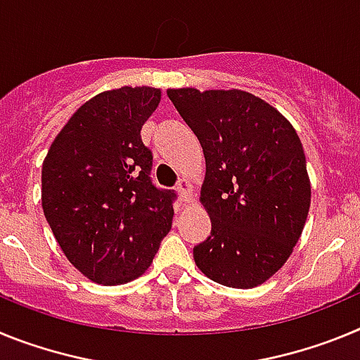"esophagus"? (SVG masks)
<instances>
[{
	"mask_svg": "<svg viewBox=\"0 0 360 360\" xmlns=\"http://www.w3.org/2000/svg\"><path fill=\"white\" fill-rule=\"evenodd\" d=\"M176 189H178V195H180V200H182V202H189L191 189H193V184H191V180L182 178V180L178 182Z\"/></svg>",
	"mask_w": 360,
	"mask_h": 360,
	"instance_id": "obj_1",
	"label": "esophagus"
}]
</instances>
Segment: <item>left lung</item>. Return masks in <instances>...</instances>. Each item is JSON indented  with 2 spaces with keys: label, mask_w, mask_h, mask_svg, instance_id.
Returning a JSON list of instances; mask_svg holds the SVG:
<instances>
[{
  "label": "left lung",
  "mask_w": 360,
  "mask_h": 360,
  "mask_svg": "<svg viewBox=\"0 0 360 360\" xmlns=\"http://www.w3.org/2000/svg\"><path fill=\"white\" fill-rule=\"evenodd\" d=\"M167 95L205 157L200 203L212 227L193 249L196 266L225 287H257L287 263L304 229L311 187L303 144L287 117L249 91Z\"/></svg>",
  "instance_id": "1"
}]
</instances>
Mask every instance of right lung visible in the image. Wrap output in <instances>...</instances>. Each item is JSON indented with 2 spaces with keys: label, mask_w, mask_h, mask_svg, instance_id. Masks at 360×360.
<instances>
[{
  "label": "right lung",
  "mask_w": 360,
  "mask_h": 360,
  "mask_svg": "<svg viewBox=\"0 0 360 360\" xmlns=\"http://www.w3.org/2000/svg\"><path fill=\"white\" fill-rule=\"evenodd\" d=\"M160 88L122 86L86 101L43 160L44 218L70 263L98 285L142 276L171 231V191L151 184L141 129Z\"/></svg>",
  "instance_id": "add662e5"
}]
</instances>
